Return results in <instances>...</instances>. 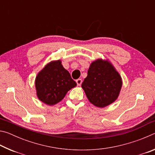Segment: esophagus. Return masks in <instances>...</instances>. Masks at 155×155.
Here are the masks:
<instances>
[{"label": "esophagus", "mask_w": 155, "mask_h": 155, "mask_svg": "<svg viewBox=\"0 0 155 155\" xmlns=\"http://www.w3.org/2000/svg\"><path fill=\"white\" fill-rule=\"evenodd\" d=\"M76 82H77V85L80 86L81 85V83H82V79H81V78H78V79L76 80Z\"/></svg>", "instance_id": "1"}]
</instances>
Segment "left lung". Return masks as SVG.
<instances>
[{"label":"left lung","instance_id":"obj_1","mask_svg":"<svg viewBox=\"0 0 155 155\" xmlns=\"http://www.w3.org/2000/svg\"><path fill=\"white\" fill-rule=\"evenodd\" d=\"M122 85L119 73L109 61L98 59L91 63L81 87L91 104L104 107L117 98Z\"/></svg>","mask_w":155,"mask_h":155}]
</instances>
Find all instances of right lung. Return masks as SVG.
I'll return each instance as SVG.
<instances>
[{
  "label": "right lung",
  "instance_id": "1",
  "mask_svg": "<svg viewBox=\"0 0 155 155\" xmlns=\"http://www.w3.org/2000/svg\"><path fill=\"white\" fill-rule=\"evenodd\" d=\"M77 83L61 65L60 60L51 61L39 72L35 79L38 98L44 103L53 105L64 98Z\"/></svg>",
  "mask_w": 155,
  "mask_h": 155
}]
</instances>
